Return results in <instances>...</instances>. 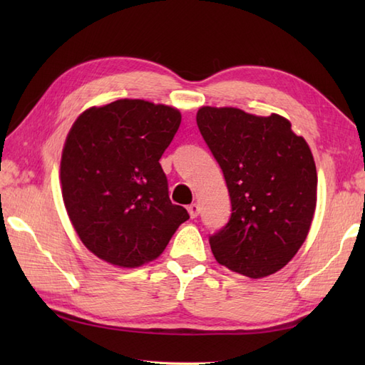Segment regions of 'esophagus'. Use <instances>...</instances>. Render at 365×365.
I'll return each instance as SVG.
<instances>
[{
	"mask_svg": "<svg viewBox=\"0 0 365 365\" xmlns=\"http://www.w3.org/2000/svg\"><path fill=\"white\" fill-rule=\"evenodd\" d=\"M188 213H190L191 218H197V215H199V205H197V204L188 205Z\"/></svg>",
	"mask_w": 365,
	"mask_h": 365,
	"instance_id": "34e87169",
	"label": "esophagus"
}]
</instances>
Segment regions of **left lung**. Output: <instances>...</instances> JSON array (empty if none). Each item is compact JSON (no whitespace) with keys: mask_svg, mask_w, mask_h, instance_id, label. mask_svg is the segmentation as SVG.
I'll return each mask as SVG.
<instances>
[{"mask_svg":"<svg viewBox=\"0 0 365 365\" xmlns=\"http://www.w3.org/2000/svg\"><path fill=\"white\" fill-rule=\"evenodd\" d=\"M196 120L232 204L229 222L210 237L216 262L252 279L276 273L311 229L317 205L311 149L279 114L202 106Z\"/></svg>","mask_w":365,"mask_h":365,"instance_id":"8db88e82","label":"left lung"}]
</instances>
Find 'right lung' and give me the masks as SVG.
<instances>
[{"label":"right lung","instance_id":"1","mask_svg":"<svg viewBox=\"0 0 365 365\" xmlns=\"http://www.w3.org/2000/svg\"><path fill=\"white\" fill-rule=\"evenodd\" d=\"M180 120L175 108L122 98L89 108L68 131L61 158L64 205L98 259L141 267L190 218L170 202L160 165Z\"/></svg>","mask_w":365,"mask_h":365}]
</instances>
